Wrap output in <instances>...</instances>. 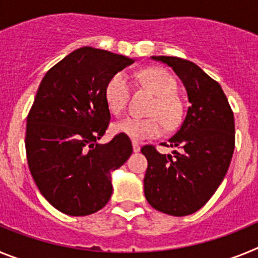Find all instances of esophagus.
<instances>
[{
	"label": "esophagus",
	"mask_w": 258,
	"mask_h": 258,
	"mask_svg": "<svg viewBox=\"0 0 258 258\" xmlns=\"http://www.w3.org/2000/svg\"><path fill=\"white\" fill-rule=\"evenodd\" d=\"M133 151L134 152H140L141 151V146L137 142H133Z\"/></svg>",
	"instance_id": "obj_1"
}]
</instances>
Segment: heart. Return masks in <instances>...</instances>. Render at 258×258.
I'll return each mask as SVG.
<instances>
[{"instance_id": "obj_1", "label": "heart", "mask_w": 258, "mask_h": 258, "mask_svg": "<svg viewBox=\"0 0 258 258\" xmlns=\"http://www.w3.org/2000/svg\"><path fill=\"white\" fill-rule=\"evenodd\" d=\"M137 79L143 86L155 94V101L149 109L150 117H129L116 122L113 133L125 134L134 142L160 137L164 125L172 127L181 116V103L174 95L175 81L165 70L150 67L140 71ZM132 86L124 72H117L109 77L104 88V101L109 112L115 116L124 115L131 98Z\"/></svg>"}]
</instances>
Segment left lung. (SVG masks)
Listing matches in <instances>:
<instances>
[{"label":"left lung","instance_id":"8db88e82","mask_svg":"<svg viewBox=\"0 0 258 258\" xmlns=\"http://www.w3.org/2000/svg\"><path fill=\"white\" fill-rule=\"evenodd\" d=\"M173 68L187 92L190 107L178 132L161 143L177 150L163 155L143 146L149 166L145 197L163 213H195L212 198L226 175L235 149L234 112L217 81L195 63L177 56H151Z\"/></svg>","mask_w":258,"mask_h":258}]
</instances>
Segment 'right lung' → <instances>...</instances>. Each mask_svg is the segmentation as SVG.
Returning <instances> with one entry per match:
<instances>
[{
  "label": "right lung",
  "mask_w": 258,
  "mask_h": 258,
  "mask_svg": "<svg viewBox=\"0 0 258 258\" xmlns=\"http://www.w3.org/2000/svg\"><path fill=\"white\" fill-rule=\"evenodd\" d=\"M133 59L94 47L75 50L50 68L27 116L26 151L40 192L68 216L98 212L112 195L111 172L133 152L125 134L106 145L109 77Z\"/></svg>",
  "instance_id": "add662e5"
}]
</instances>
